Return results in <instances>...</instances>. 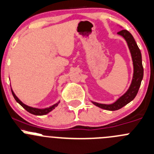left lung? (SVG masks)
Here are the masks:
<instances>
[{"mask_svg":"<svg viewBox=\"0 0 154 154\" xmlns=\"http://www.w3.org/2000/svg\"><path fill=\"white\" fill-rule=\"evenodd\" d=\"M118 33L125 39L127 45H128L129 51H130L131 56H132V63H133V76H132L130 86L127 92L112 104H101V103L92 101L93 104H94L95 106L109 111L118 110L128 104L129 103H130L132 100H133L135 96L138 94L141 80L143 79V75H144V69H143L142 66L141 51L137 45V43L135 42L132 35L127 30H121Z\"/></svg>","mask_w":154,"mask_h":154,"instance_id":"1","label":"left lung"}]
</instances>
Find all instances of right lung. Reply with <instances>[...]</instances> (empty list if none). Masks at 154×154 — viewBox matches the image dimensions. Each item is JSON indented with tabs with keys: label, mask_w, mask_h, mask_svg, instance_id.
Masks as SVG:
<instances>
[{
	"label": "right lung",
	"mask_w": 154,
	"mask_h": 154,
	"mask_svg": "<svg viewBox=\"0 0 154 154\" xmlns=\"http://www.w3.org/2000/svg\"><path fill=\"white\" fill-rule=\"evenodd\" d=\"M11 91H12V94H13V97H14L15 100H16V101L18 103H19V104H20L21 106H22L26 111H27L29 113L32 114V115H46V114L49 113L50 112H51L53 109H55V108L58 106L59 103H60V101H59L58 103H57L56 104H54L53 106H50V107H48V108H45V109H37V108H33V107H30V106H27V105L24 104V103H22V102L21 101V100H19L17 97H16V94H14V92H13V91L12 89H11Z\"/></svg>",
	"instance_id": "obj_1"
}]
</instances>
